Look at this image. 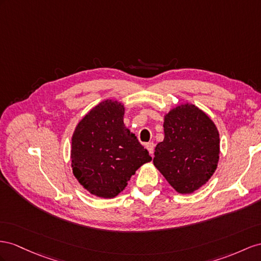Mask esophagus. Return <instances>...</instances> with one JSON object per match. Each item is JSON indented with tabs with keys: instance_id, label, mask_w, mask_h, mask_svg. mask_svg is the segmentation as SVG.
<instances>
[{
	"instance_id": "1",
	"label": "esophagus",
	"mask_w": 261,
	"mask_h": 261,
	"mask_svg": "<svg viewBox=\"0 0 261 261\" xmlns=\"http://www.w3.org/2000/svg\"><path fill=\"white\" fill-rule=\"evenodd\" d=\"M145 148L148 149V151H149V153H150V155L153 156V151H154V144L151 143V142H150V143H146Z\"/></svg>"
}]
</instances>
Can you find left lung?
<instances>
[{"label": "left lung", "instance_id": "8db88e82", "mask_svg": "<svg viewBox=\"0 0 261 261\" xmlns=\"http://www.w3.org/2000/svg\"><path fill=\"white\" fill-rule=\"evenodd\" d=\"M164 140L155 146V168L173 189L190 194L204 185L217 168L216 125L194 105H181L164 119Z\"/></svg>", "mask_w": 261, "mask_h": 261}]
</instances>
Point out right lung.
<instances>
[{
  "label": "right lung",
  "instance_id": "right-lung-1",
  "mask_svg": "<svg viewBox=\"0 0 261 261\" xmlns=\"http://www.w3.org/2000/svg\"><path fill=\"white\" fill-rule=\"evenodd\" d=\"M122 103L106 100L92 108L71 138V166L78 182L91 194L112 198L152 158L123 123Z\"/></svg>",
  "mask_w": 261,
  "mask_h": 261
}]
</instances>
